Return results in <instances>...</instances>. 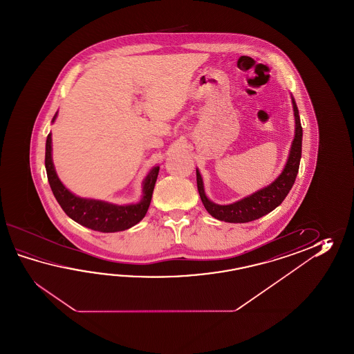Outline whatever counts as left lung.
<instances>
[{
  "label": "left lung",
  "mask_w": 354,
  "mask_h": 354,
  "mask_svg": "<svg viewBox=\"0 0 354 354\" xmlns=\"http://www.w3.org/2000/svg\"><path fill=\"white\" fill-rule=\"evenodd\" d=\"M294 104L295 139L291 145V151L288 156L286 167L283 172L279 174V178L271 183L270 186L258 191L253 195L243 198L238 203L232 205H216L211 203L203 192V178L196 169V180H197V189L201 197L205 209L214 216L221 221L226 223H248L257 218H262L266 214L274 210L282 201L286 198L290 189L294 186L296 176L299 172L301 159V147H302V127H301L300 115L297 106L292 98Z\"/></svg>",
  "instance_id": "left-lung-1"
}]
</instances>
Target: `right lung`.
Segmentation results:
<instances>
[{"label":"right lung","mask_w":354,"mask_h":354,"mask_svg":"<svg viewBox=\"0 0 354 354\" xmlns=\"http://www.w3.org/2000/svg\"><path fill=\"white\" fill-rule=\"evenodd\" d=\"M57 116V113H55ZM55 116L53 121L55 120ZM46 176L53 195L60 205V207L73 218L78 224L90 227L102 233H115L127 230L138 224L145 216L151 205V195L156 180L158 177L159 166L154 167L144 180V196L142 201L136 205L118 206L113 203L86 200L73 195L62 185L58 176L54 171L52 162V136L48 134L46 144Z\"/></svg>","instance_id":"right-lung-1"}]
</instances>
